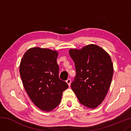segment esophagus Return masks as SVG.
Masks as SVG:
<instances>
[{
  "label": "esophagus",
  "mask_w": 131,
  "mask_h": 131,
  "mask_svg": "<svg viewBox=\"0 0 131 131\" xmlns=\"http://www.w3.org/2000/svg\"><path fill=\"white\" fill-rule=\"evenodd\" d=\"M66 83H67V84H68V85L69 86H70V83H71V80L70 79H68L66 81Z\"/></svg>",
  "instance_id": "esophagus-1"
}]
</instances>
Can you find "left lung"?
Instances as JSON below:
<instances>
[{
  "mask_svg": "<svg viewBox=\"0 0 131 131\" xmlns=\"http://www.w3.org/2000/svg\"><path fill=\"white\" fill-rule=\"evenodd\" d=\"M76 75L71 87L80 103L95 108L102 102L109 89L113 65L109 54L95 44L70 49Z\"/></svg>",
  "mask_w": 131,
  "mask_h": 131,
  "instance_id": "8db88e82",
  "label": "left lung"
}]
</instances>
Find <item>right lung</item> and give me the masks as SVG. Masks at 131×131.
Listing matches in <instances>:
<instances>
[{
    "label": "right lung",
    "instance_id": "right-lung-1",
    "mask_svg": "<svg viewBox=\"0 0 131 131\" xmlns=\"http://www.w3.org/2000/svg\"><path fill=\"white\" fill-rule=\"evenodd\" d=\"M58 53L48 48H29L23 55L19 73L30 100L45 112L52 110L61 102L68 84L59 78L57 62Z\"/></svg>",
    "mask_w": 131,
    "mask_h": 131
}]
</instances>
